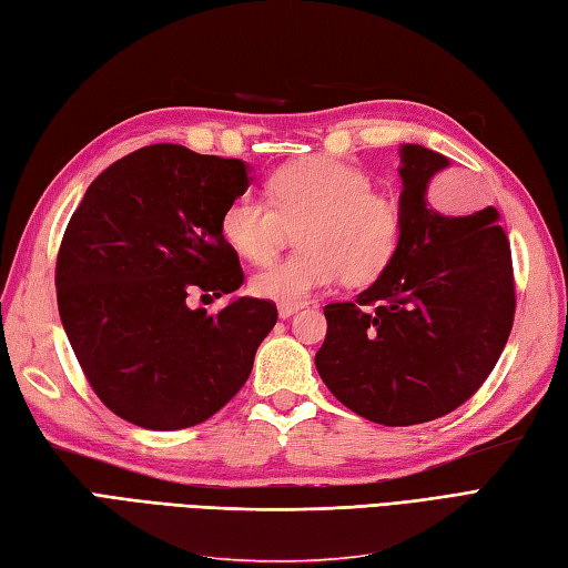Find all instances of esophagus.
Listing matches in <instances>:
<instances>
[{
	"label": "esophagus",
	"instance_id": "esophagus-1",
	"mask_svg": "<svg viewBox=\"0 0 568 568\" xmlns=\"http://www.w3.org/2000/svg\"><path fill=\"white\" fill-rule=\"evenodd\" d=\"M300 310H302L300 305H281L278 307V316H281V320H290V316L297 314Z\"/></svg>",
	"mask_w": 568,
	"mask_h": 568
}]
</instances>
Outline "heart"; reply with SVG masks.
Returning a JSON list of instances; mask_svg holds the SVG:
<instances>
[{"label": "heart", "mask_w": 568, "mask_h": 568, "mask_svg": "<svg viewBox=\"0 0 568 568\" xmlns=\"http://www.w3.org/2000/svg\"><path fill=\"white\" fill-rule=\"evenodd\" d=\"M268 203L240 195L224 207L222 240L252 263L281 252L297 230L302 252L252 275V293L281 305H305L344 278L367 285L389 268L402 242V213L373 191L363 169L334 156H302L268 176Z\"/></svg>", "instance_id": "obj_1"}]
</instances>
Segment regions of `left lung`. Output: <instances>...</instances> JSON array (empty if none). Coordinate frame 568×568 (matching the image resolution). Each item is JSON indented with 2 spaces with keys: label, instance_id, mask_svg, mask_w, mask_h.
<instances>
[{
  "label": "left lung",
  "instance_id": "1",
  "mask_svg": "<svg viewBox=\"0 0 568 568\" xmlns=\"http://www.w3.org/2000/svg\"><path fill=\"white\" fill-rule=\"evenodd\" d=\"M402 242L355 302L324 307L314 365L334 397L382 426L455 412L494 371L516 314L510 244L498 210L440 215L426 201L447 156L402 144Z\"/></svg>",
  "mask_w": 568,
  "mask_h": 568
}]
</instances>
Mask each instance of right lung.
Returning <instances> with one entry per match:
<instances>
[{
	"instance_id": "1",
	"label": "right lung",
	"mask_w": 568,
	"mask_h": 568,
	"mask_svg": "<svg viewBox=\"0 0 568 568\" xmlns=\"http://www.w3.org/2000/svg\"><path fill=\"white\" fill-rule=\"evenodd\" d=\"M248 183L242 160L150 144L101 171L64 230V334L97 397L130 424H203L244 387L278 322L258 297L217 314L189 307L191 293L222 297L244 283L220 220Z\"/></svg>"
}]
</instances>
